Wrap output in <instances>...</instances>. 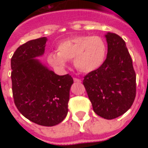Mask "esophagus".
<instances>
[{"label": "esophagus", "instance_id": "obj_1", "mask_svg": "<svg viewBox=\"0 0 148 148\" xmlns=\"http://www.w3.org/2000/svg\"><path fill=\"white\" fill-rule=\"evenodd\" d=\"M74 81L75 82H82L81 79H78V78H76V77H74Z\"/></svg>", "mask_w": 148, "mask_h": 148}]
</instances>
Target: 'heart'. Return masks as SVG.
Wrapping results in <instances>:
<instances>
[{"label": "heart", "instance_id": "1", "mask_svg": "<svg viewBox=\"0 0 148 148\" xmlns=\"http://www.w3.org/2000/svg\"><path fill=\"white\" fill-rule=\"evenodd\" d=\"M57 52H51L47 55V62L52 66L62 70L67 61L74 59L77 71L90 73L105 62L107 47L101 37L77 36L61 41L57 45Z\"/></svg>", "mask_w": 148, "mask_h": 148}]
</instances>
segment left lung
<instances>
[{"label": "left lung", "instance_id": "8db88e82", "mask_svg": "<svg viewBox=\"0 0 148 148\" xmlns=\"http://www.w3.org/2000/svg\"><path fill=\"white\" fill-rule=\"evenodd\" d=\"M107 57L103 65L84 77L83 85L94 112L112 120L130 109L136 97V73L124 39L115 33L106 36Z\"/></svg>", "mask_w": 148, "mask_h": 148}]
</instances>
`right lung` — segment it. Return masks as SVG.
<instances>
[{
	"label": "right lung",
	"instance_id": "obj_1",
	"mask_svg": "<svg viewBox=\"0 0 148 148\" xmlns=\"http://www.w3.org/2000/svg\"><path fill=\"white\" fill-rule=\"evenodd\" d=\"M47 41V37L32 39L16 49L11 58V78L20 112L32 122L51 127L67 115L74 80L69 74H56L36 58L44 54Z\"/></svg>",
	"mask_w": 148,
	"mask_h": 148
}]
</instances>
